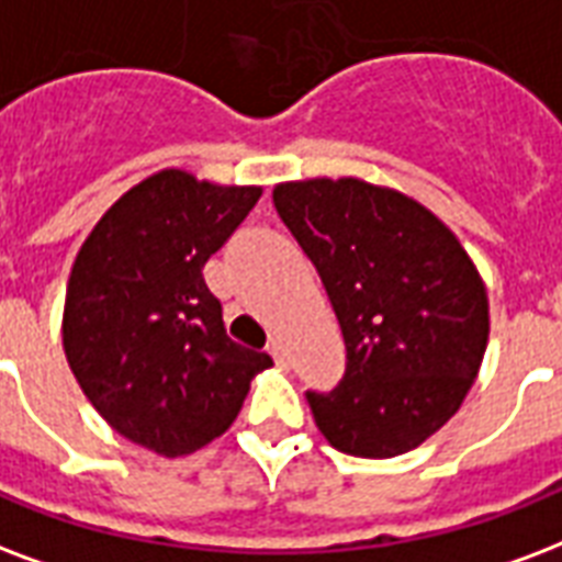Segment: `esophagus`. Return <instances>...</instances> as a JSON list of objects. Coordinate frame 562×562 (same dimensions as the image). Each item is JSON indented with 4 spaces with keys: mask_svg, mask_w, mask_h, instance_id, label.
Wrapping results in <instances>:
<instances>
[{
    "mask_svg": "<svg viewBox=\"0 0 562 562\" xmlns=\"http://www.w3.org/2000/svg\"><path fill=\"white\" fill-rule=\"evenodd\" d=\"M268 350H271V357L277 359V366H289V353H285V345H282L280 338H273L271 345H268Z\"/></svg>",
    "mask_w": 562,
    "mask_h": 562,
    "instance_id": "34e87169",
    "label": "esophagus"
}]
</instances>
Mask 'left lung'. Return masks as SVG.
Returning <instances> with one entry per match:
<instances>
[{"mask_svg":"<svg viewBox=\"0 0 562 562\" xmlns=\"http://www.w3.org/2000/svg\"><path fill=\"white\" fill-rule=\"evenodd\" d=\"M282 224L315 265L345 336V374L306 392L333 448L385 460L418 448L481 368L490 300L448 226L389 188L310 179L273 188Z\"/></svg>","mask_w":562,"mask_h":562,"instance_id":"1","label":"left lung"}]
</instances>
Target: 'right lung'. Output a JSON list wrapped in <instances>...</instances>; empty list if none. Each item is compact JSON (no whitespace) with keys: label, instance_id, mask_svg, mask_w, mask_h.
<instances>
[{"label":"right lung","instance_id":"1","mask_svg":"<svg viewBox=\"0 0 562 562\" xmlns=\"http://www.w3.org/2000/svg\"><path fill=\"white\" fill-rule=\"evenodd\" d=\"M262 188L161 170L120 196L72 262L64 353L97 413L135 445L179 457L235 422L273 359L226 336L203 280Z\"/></svg>","mask_w":562,"mask_h":562}]
</instances>
